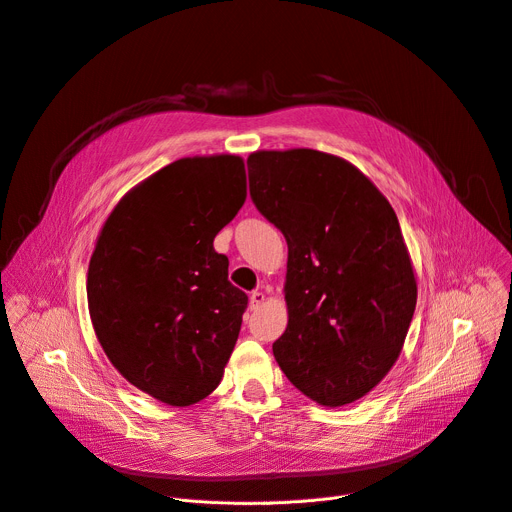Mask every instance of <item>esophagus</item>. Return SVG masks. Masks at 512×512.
<instances>
[{
  "mask_svg": "<svg viewBox=\"0 0 512 512\" xmlns=\"http://www.w3.org/2000/svg\"><path fill=\"white\" fill-rule=\"evenodd\" d=\"M264 303V293L262 291H254L250 295V309H258Z\"/></svg>",
  "mask_w": 512,
  "mask_h": 512,
  "instance_id": "obj_1",
  "label": "esophagus"
}]
</instances>
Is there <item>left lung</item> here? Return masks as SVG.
<instances>
[{
	"mask_svg": "<svg viewBox=\"0 0 512 512\" xmlns=\"http://www.w3.org/2000/svg\"><path fill=\"white\" fill-rule=\"evenodd\" d=\"M248 174L256 209L289 246V324L274 359L313 402H355L398 361L416 309L396 211L361 170L324 151H256Z\"/></svg>",
	"mask_w": 512,
	"mask_h": 512,
	"instance_id": "8db88e82",
	"label": "left lung"
}]
</instances>
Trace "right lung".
Wrapping results in <instances>:
<instances>
[{
  "instance_id": "obj_1",
  "label": "right lung",
  "mask_w": 512,
  "mask_h": 512,
  "mask_svg": "<svg viewBox=\"0 0 512 512\" xmlns=\"http://www.w3.org/2000/svg\"><path fill=\"white\" fill-rule=\"evenodd\" d=\"M244 201L242 157H182L129 190L98 235L86 285L98 342L168 406L205 400L238 340L248 295L213 240Z\"/></svg>"
}]
</instances>
